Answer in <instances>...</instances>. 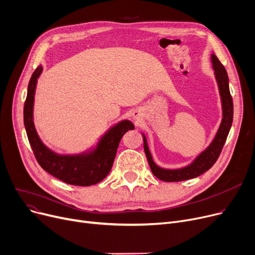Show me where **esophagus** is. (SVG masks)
Instances as JSON below:
<instances>
[{"label": "esophagus", "mask_w": 255, "mask_h": 255, "mask_svg": "<svg viewBox=\"0 0 255 255\" xmlns=\"http://www.w3.org/2000/svg\"><path fill=\"white\" fill-rule=\"evenodd\" d=\"M131 117L134 120H139L141 118V113L138 110H134L131 112Z\"/></svg>", "instance_id": "esophagus-1"}]
</instances>
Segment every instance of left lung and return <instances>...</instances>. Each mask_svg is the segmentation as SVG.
Here are the masks:
<instances>
[{"mask_svg": "<svg viewBox=\"0 0 255 255\" xmlns=\"http://www.w3.org/2000/svg\"><path fill=\"white\" fill-rule=\"evenodd\" d=\"M212 60V67L214 69L215 79L219 88V93L221 98V106H222V120L219 128H218L216 135L209 146L201 151L195 159H194L190 164L174 169H168L163 168L157 165L154 161L152 154L150 152L147 138L145 136L143 131H141L143 137V146L144 151L146 154L147 161L149 163L150 169L155 177L163 181H180V180H187L194 177H197L208 171L209 169L215 164L221 150L224 146V143L227 139L228 132L230 130L233 125V118H234V104L232 95L229 91V83H228V76L225 67L219 61L215 54L211 55Z\"/></svg>", "mask_w": 255, "mask_h": 255, "instance_id": "1", "label": "left lung"}]
</instances>
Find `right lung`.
<instances>
[{"instance_id":"right-lung-1","label":"right lung","mask_w":255,"mask_h":255,"mask_svg":"<svg viewBox=\"0 0 255 255\" xmlns=\"http://www.w3.org/2000/svg\"><path fill=\"white\" fill-rule=\"evenodd\" d=\"M42 69L40 65L33 72L23 106V124L36 160L46 172L66 184L83 187L98 184L110 172L121 138L135 127L128 119L120 120L87 150L78 153L55 152L41 141L34 125V96Z\"/></svg>"}]
</instances>
